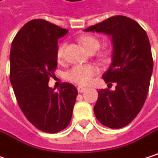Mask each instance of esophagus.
Wrapping results in <instances>:
<instances>
[{
	"instance_id": "1",
	"label": "esophagus",
	"mask_w": 158,
	"mask_h": 158,
	"mask_svg": "<svg viewBox=\"0 0 158 158\" xmlns=\"http://www.w3.org/2000/svg\"><path fill=\"white\" fill-rule=\"evenodd\" d=\"M77 91H78V93H84L86 91V88L82 87V86H78L77 87Z\"/></svg>"
}]
</instances>
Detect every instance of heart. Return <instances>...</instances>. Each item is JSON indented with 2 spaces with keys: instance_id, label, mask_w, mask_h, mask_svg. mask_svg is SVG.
<instances>
[{
  "instance_id": "1",
  "label": "heart",
  "mask_w": 158,
  "mask_h": 158,
  "mask_svg": "<svg viewBox=\"0 0 158 158\" xmlns=\"http://www.w3.org/2000/svg\"><path fill=\"white\" fill-rule=\"evenodd\" d=\"M80 41L88 52H92V51L95 52L96 50H98L100 46V41L98 40V39H96L94 36H89V35L83 36L80 39ZM64 47L65 44L62 43L58 46L56 50V58L58 61H61L64 58ZM95 72H96V67L94 65L77 64L73 66L70 70H68L65 74V77L69 81L81 85H85L91 81L92 77Z\"/></svg>"
}]
</instances>
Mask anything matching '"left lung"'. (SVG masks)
<instances>
[{
	"instance_id": "left-lung-1",
	"label": "left lung",
	"mask_w": 158,
	"mask_h": 158,
	"mask_svg": "<svg viewBox=\"0 0 158 158\" xmlns=\"http://www.w3.org/2000/svg\"><path fill=\"white\" fill-rule=\"evenodd\" d=\"M84 31L111 37L112 62L102 77L106 83L116 82L117 86L114 91H98L94 110L104 126L123 128L139 114L148 94L153 72L148 36L136 21L123 15L112 16Z\"/></svg>"
}]
</instances>
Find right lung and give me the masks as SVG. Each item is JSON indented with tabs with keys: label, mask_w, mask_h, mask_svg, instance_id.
Wrapping results in <instances>:
<instances>
[{
	"label": "right lung",
	"mask_w": 158,
	"mask_h": 158,
	"mask_svg": "<svg viewBox=\"0 0 158 158\" xmlns=\"http://www.w3.org/2000/svg\"><path fill=\"white\" fill-rule=\"evenodd\" d=\"M67 32L35 19L19 30L11 46L10 81L18 106L31 124L48 133L68 126L77 95L76 87L69 83H64L58 92L48 86L57 66V40Z\"/></svg>",
	"instance_id": "right-lung-1"
}]
</instances>
